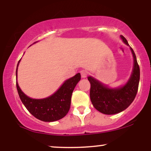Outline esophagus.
I'll list each match as a JSON object with an SVG mask.
<instances>
[{"label": "esophagus", "mask_w": 151, "mask_h": 151, "mask_svg": "<svg viewBox=\"0 0 151 151\" xmlns=\"http://www.w3.org/2000/svg\"><path fill=\"white\" fill-rule=\"evenodd\" d=\"M80 74H81V76L82 78H86V77H87V74H88L87 72L85 70H81L80 72Z\"/></svg>", "instance_id": "34e87169"}]
</instances>
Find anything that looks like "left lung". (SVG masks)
<instances>
[{"label":"left lung","instance_id":"obj_1","mask_svg":"<svg viewBox=\"0 0 151 151\" xmlns=\"http://www.w3.org/2000/svg\"><path fill=\"white\" fill-rule=\"evenodd\" d=\"M121 39L129 46L128 41L123 35ZM133 57V68L131 77L124 86L118 88H109L96 79L88 77L91 84L90 99L95 109L102 114H116L123 111L131 105L138 92L140 80V68L137 62L134 51L130 47Z\"/></svg>","mask_w":151,"mask_h":151}]
</instances>
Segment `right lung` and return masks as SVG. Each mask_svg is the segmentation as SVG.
<instances>
[{
    "label": "right lung",
    "mask_w": 151,
    "mask_h": 151,
    "mask_svg": "<svg viewBox=\"0 0 151 151\" xmlns=\"http://www.w3.org/2000/svg\"><path fill=\"white\" fill-rule=\"evenodd\" d=\"M20 61V60L17 65L16 77ZM80 79L81 74L77 73L74 77L66 80L52 95L41 99L28 97L20 89L18 81H16V86L20 100L32 116L40 121L52 122L62 119L68 113L70 109L72 92Z\"/></svg>",
    "instance_id": "1"
}]
</instances>
